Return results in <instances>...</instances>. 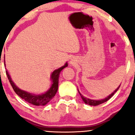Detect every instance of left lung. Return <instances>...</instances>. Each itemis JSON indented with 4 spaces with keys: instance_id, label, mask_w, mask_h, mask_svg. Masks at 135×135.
I'll list each match as a JSON object with an SVG mask.
<instances>
[{
    "instance_id": "left-lung-1",
    "label": "left lung",
    "mask_w": 135,
    "mask_h": 135,
    "mask_svg": "<svg viewBox=\"0 0 135 135\" xmlns=\"http://www.w3.org/2000/svg\"><path fill=\"white\" fill-rule=\"evenodd\" d=\"M119 87H120V85H119V86H118V88H117V89H115V90L113 92V93H112L111 94H110V95H108V97H107L104 98V99H100V100H93V99H88V98H87V97H85L83 96V95L80 93V91H79L78 89V90L79 93H80V96H81V99H82L83 101L84 102V103H85V104H89V105H91V106H97V105H99V104H102V103H105V102H107V100H109L110 98H111L112 97L113 95H114V93H115V92H116L118 90V89H119Z\"/></svg>"
}]
</instances>
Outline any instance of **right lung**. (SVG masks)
Masks as SVG:
<instances>
[{
    "label": "right lung",
    "instance_id": "right-lung-1",
    "mask_svg": "<svg viewBox=\"0 0 135 135\" xmlns=\"http://www.w3.org/2000/svg\"><path fill=\"white\" fill-rule=\"evenodd\" d=\"M5 63V60H4ZM6 66V65H4ZM68 66L67 62L65 64L59 68V69H56L54 70L52 73H51V76H50V80L51 81V85L50 88H49L48 90L46 91L45 93L41 94H36V93H32L30 92L22 90L20 88H19L16 84H14L13 81H12L11 76H9L8 70L6 69V73L7 75L9 81L10 82V84L12 85V88H13V90L16 92L18 96H20L21 99H24L25 101L27 103L32 104L35 106H44L47 104L56 94L57 91L58 89V84H59V74L61 73V71L63 69Z\"/></svg>",
    "mask_w": 135,
    "mask_h": 135
}]
</instances>
